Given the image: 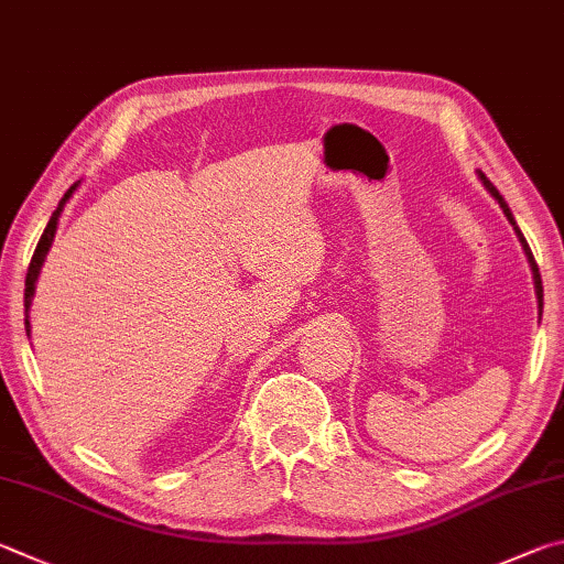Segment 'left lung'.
I'll list each match as a JSON object with an SVG mask.
<instances>
[{
    "label": "left lung",
    "mask_w": 564,
    "mask_h": 564,
    "mask_svg": "<svg viewBox=\"0 0 564 564\" xmlns=\"http://www.w3.org/2000/svg\"><path fill=\"white\" fill-rule=\"evenodd\" d=\"M478 180L484 182V187L488 189V194L490 197H494L498 204H500V209H503V214H506V219L513 224V231H516V237H518V241H520V247H523V251H525V256H528V263H530V271H532V283H535V295H538V311H540V317H542V279H540V271H538V263H535V259H532V251H530V247H528V241H525V237H523V231L518 229V224H516V217H513V212H510V207L506 204V199H503V194H500L494 184H490V180L484 175V172L478 170Z\"/></svg>",
    "instance_id": "1"
}]
</instances>
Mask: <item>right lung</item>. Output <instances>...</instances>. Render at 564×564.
<instances>
[{"instance_id": "1", "label": "right lung", "mask_w": 564, "mask_h": 564, "mask_svg": "<svg viewBox=\"0 0 564 564\" xmlns=\"http://www.w3.org/2000/svg\"><path fill=\"white\" fill-rule=\"evenodd\" d=\"M78 184H80V182H76L74 187H70V189L64 194V199L58 202L56 212L51 214V219H48V224H46V229H44V234H41V239H39V243H36V251H34V256H32V263H29V271H26V283H24V325H26V335L32 333V323H29V311H32V301H34V293H36V281H39L41 265H44V261H46V253H48V249H51V243H54V237H56V227H58V217H61V212H64L66 202L70 199V194L76 192Z\"/></svg>"}]
</instances>
